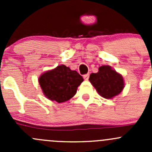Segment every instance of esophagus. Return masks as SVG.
<instances>
[{
  "instance_id": "1",
  "label": "esophagus",
  "mask_w": 152,
  "mask_h": 152,
  "mask_svg": "<svg viewBox=\"0 0 152 152\" xmlns=\"http://www.w3.org/2000/svg\"><path fill=\"white\" fill-rule=\"evenodd\" d=\"M89 76H90V74H89V73H87V74H85V75H84L83 77H84V79H85V80H88Z\"/></svg>"
}]
</instances>
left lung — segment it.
I'll return each instance as SVG.
<instances>
[{
	"instance_id": "8db88e82",
	"label": "left lung",
	"mask_w": 152,
	"mask_h": 152,
	"mask_svg": "<svg viewBox=\"0 0 152 152\" xmlns=\"http://www.w3.org/2000/svg\"><path fill=\"white\" fill-rule=\"evenodd\" d=\"M89 81L104 99H113L120 94L124 87L123 76L109 65L101 66L98 73H91Z\"/></svg>"
}]
</instances>
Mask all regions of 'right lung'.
<instances>
[{"mask_svg": "<svg viewBox=\"0 0 152 152\" xmlns=\"http://www.w3.org/2000/svg\"><path fill=\"white\" fill-rule=\"evenodd\" d=\"M84 81L76 70L62 65L48 70L39 78V84L45 97L62 103L74 96L77 87Z\"/></svg>", "mask_w": 152, "mask_h": 152, "instance_id": "right-lung-1", "label": "right lung"}]
</instances>
